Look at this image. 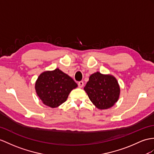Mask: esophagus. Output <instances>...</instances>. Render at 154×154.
<instances>
[{
	"label": "esophagus",
	"mask_w": 154,
	"mask_h": 154,
	"mask_svg": "<svg viewBox=\"0 0 154 154\" xmlns=\"http://www.w3.org/2000/svg\"><path fill=\"white\" fill-rule=\"evenodd\" d=\"M78 87H79L80 88H82L84 86V82L82 81H80V82H78Z\"/></svg>",
	"instance_id": "34e87169"
}]
</instances>
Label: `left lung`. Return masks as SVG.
Returning a JSON list of instances; mask_svg holds the SVG:
<instances>
[{"label": "left lung", "mask_w": 154, "mask_h": 154, "mask_svg": "<svg viewBox=\"0 0 154 154\" xmlns=\"http://www.w3.org/2000/svg\"><path fill=\"white\" fill-rule=\"evenodd\" d=\"M90 100L99 109H108L117 102L120 88L116 78L97 72L89 76L84 87Z\"/></svg>", "instance_id": "8db88e82"}]
</instances>
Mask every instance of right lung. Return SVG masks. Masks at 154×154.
<instances>
[{
    "label": "right lung",
    "mask_w": 154,
    "mask_h": 154,
    "mask_svg": "<svg viewBox=\"0 0 154 154\" xmlns=\"http://www.w3.org/2000/svg\"><path fill=\"white\" fill-rule=\"evenodd\" d=\"M77 84L59 69L40 74L35 84L37 95L45 105L56 108L65 103Z\"/></svg>",
    "instance_id": "1"
}]
</instances>
